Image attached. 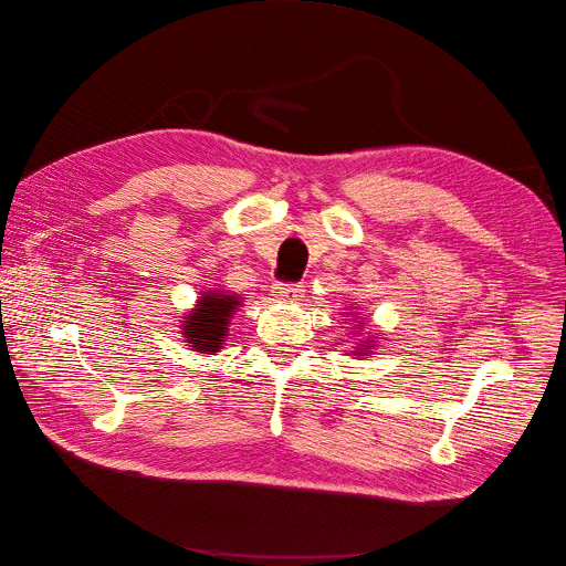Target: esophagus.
<instances>
[{"label": "esophagus", "mask_w": 566, "mask_h": 566, "mask_svg": "<svg viewBox=\"0 0 566 566\" xmlns=\"http://www.w3.org/2000/svg\"><path fill=\"white\" fill-rule=\"evenodd\" d=\"M273 295H276L283 302H297L304 295V285H300V283H279L276 287H273Z\"/></svg>", "instance_id": "obj_1"}]
</instances>
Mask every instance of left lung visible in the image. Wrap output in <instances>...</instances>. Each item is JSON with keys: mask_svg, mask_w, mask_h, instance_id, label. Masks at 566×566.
Instances as JSON below:
<instances>
[{"mask_svg": "<svg viewBox=\"0 0 566 566\" xmlns=\"http://www.w3.org/2000/svg\"><path fill=\"white\" fill-rule=\"evenodd\" d=\"M373 342V339H370ZM361 349H366L368 352V345H361ZM366 352H356V354H366Z\"/></svg>", "mask_w": 566, "mask_h": 566, "instance_id": "left-lung-1", "label": "left lung"}]
</instances>
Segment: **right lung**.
Returning <instances> with one entry per match:
<instances>
[{
  "label": "right lung",
  "mask_w": 566,
  "mask_h": 566,
  "mask_svg": "<svg viewBox=\"0 0 566 566\" xmlns=\"http://www.w3.org/2000/svg\"><path fill=\"white\" fill-rule=\"evenodd\" d=\"M235 306H241V300L235 295H227L224 290H210L208 295L198 300L196 310L186 316L181 335L200 354L219 352L224 345Z\"/></svg>",
  "instance_id": "obj_1"
}]
</instances>
